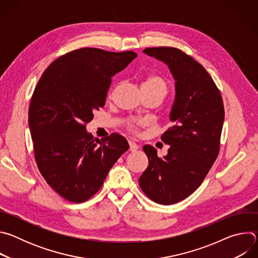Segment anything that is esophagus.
I'll use <instances>...</instances> for the list:
<instances>
[{
	"label": "esophagus",
	"mask_w": 258,
	"mask_h": 258,
	"mask_svg": "<svg viewBox=\"0 0 258 258\" xmlns=\"http://www.w3.org/2000/svg\"><path fill=\"white\" fill-rule=\"evenodd\" d=\"M128 145H130V151H132V152L137 151L139 149V146L133 141H128Z\"/></svg>",
	"instance_id": "34e87169"
}]
</instances>
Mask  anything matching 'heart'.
I'll return each instance as SVG.
<instances>
[{"label":"heart","instance_id":"1","mask_svg":"<svg viewBox=\"0 0 258 258\" xmlns=\"http://www.w3.org/2000/svg\"><path fill=\"white\" fill-rule=\"evenodd\" d=\"M142 91H155L160 93L163 97L165 96L166 92H167V86L165 81L158 77V76H149L147 77L143 83H142V87H141Z\"/></svg>","mask_w":258,"mask_h":258}]
</instances>
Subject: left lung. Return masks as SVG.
<instances>
[{"mask_svg": "<svg viewBox=\"0 0 258 258\" xmlns=\"http://www.w3.org/2000/svg\"><path fill=\"white\" fill-rule=\"evenodd\" d=\"M168 66L175 82L169 119L172 126L161 140L169 145L163 158L145 145L149 164L139 178L143 192L152 201L170 205L190 196L215 161L225 110L223 99L205 68L178 49L147 48L143 51Z\"/></svg>", "mask_w": 258, "mask_h": 258, "instance_id": "left-lung-1", "label": "left lung"}]
</instances>
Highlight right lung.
Instances as JSON below:
<instances>
[{
    "label": "right lung",
    "mask_w": 258,
    "mask_h": 258,
    "mask_svg": "<svg viewBox=\"0 0 258 258\" xmlns=\"http://www.w3.org/2000/svg\"><path fill=\"white\" fill-rule=\"evenodd\" d=\"M136 57L133 51L79 49L52 62L35 87L28 126L36 164L49 185L70 202L95 195L130 148L117 134L96 140L86 123L105 105L111 79Z\"/></svg>",
    "instance_id": "add662e5"
}]
</instances>
